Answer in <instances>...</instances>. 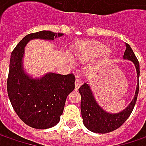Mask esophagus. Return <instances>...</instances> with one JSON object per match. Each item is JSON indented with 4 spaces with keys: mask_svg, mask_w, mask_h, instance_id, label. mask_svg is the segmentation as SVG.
I'll use <instances>...</instances> for the list:
<instances>
[{
    "mask_svg": "<svg viewBox=\"0 0 146 146\" xmlns=\"http://www.w3.org/2000/svg\"><path fill=\"white\" fill-rule=\"evenodd\" d=\"M81 84H82V82L79 79H76V81H75V89L78 90L81 86Z\"/></svg>",
    "mask_w": 146,
    "mask_h": 146,
    "instance_id": "obj_1",
    "label": "esophagus"
}]
</instances>
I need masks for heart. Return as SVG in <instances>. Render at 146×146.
Wrapping results in <instances>:
<instances>
[{"mask_svg":"<svg viewBox=\"0 0 146 146\" xmlns=\"http://www.w3.org/2000/svg\"><path fill=\"white\" fill-rule=\"evenodd\" d=\"M100 54L102 55L104 60H107L110 57L111 50L107 47H106L105 44L96 40H90L82 43L77 47L75 51L76 57L83 62L91 60Z\"/></svg>","mask_w":146,"mask_h":146,"instance_id":"1","label":"heart"}]
</instances>
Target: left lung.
I'll list each match as a JSON object with an SVG mask.
<instances>
[{
  "mask_svg": "<svg viewBox=\"0 0 146 146\" xmlns=\"http://www.w3.org/2000/svg\"><path fill=\"white\" fill-rule=\"evenodd\" d=\"M123 59L129 60L133 62L136 68L138 78L134 97L132 100L131 103L123 111L118 113H109L104 111L98 105V103L96 102L90 84L86 83L78 89V92L81 95L80 108L83 123L84 126L90 131L99 133H106L114 131L124 123V122L129 118L133 110L139 94V63L129 44H126V50L124 51Z\"/></svg>",
  "mask_w": 146,
  "mask_h": 146,
  "instance_id": "1",
  "label": "left lung"
}]
</instances>
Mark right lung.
Instances as JSON below:
<instances>
[{
    "label": "right lung",
    "instance_id": "right-lung-1",
    "mask_svg": "<svg viewBox=\"0 0 146 146\" xmlns=\"http://www.w3.org/2000/svg\"><path fill=\"white\" fill-rule=\"evenodd\" d=\"M62 35L45 30L29 34L17 44L11 55L7 94L20 119L34 129H45L59 123L66 99L75 88V77L73 73H49L40 78H32L23 71L24 48L34 39L54 40Z\"/></svg>",
    "mask_w": 146,
    "mask_h": 146
}]
</instances>
